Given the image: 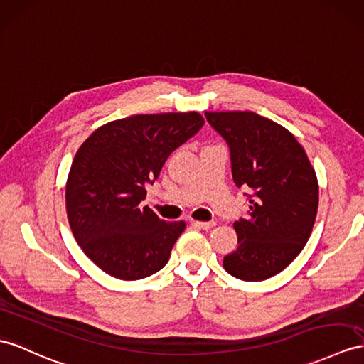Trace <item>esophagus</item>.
<instances>
[{"mask_svg":"<svg viewBox=\"0 0 364 364\" xmlns=\"http://www.w3.org/2000/svg\"><path fill=\"white\" fill-rule=\"evenodd\" d=\"M194 225H198L199 228H203V230H210V228L216 225V223H215V220H210V223H200V220H196Z\"/></svg>","mask_w":364,"mask_h":364,"instance_id":"obj_1","label":"esophagus"}]
</instances>
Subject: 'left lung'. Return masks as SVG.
Listing matches in <instances>:
<instances>
[{
  "label": "left lung",
  "mask_w": 364,
  "mask_h": 364,
  "mask_svg": "<svg viewBox=\"0 0 364 364\" xmlns=\"http://www.w3.org/2000/svg\"><path fill=\"white\" fill-rule=\"evenodd\" d=\"M225 139L237 188H250L249 218L233 224L237 249L224 269L242 281L284 270L304 249L318 211V179L289 129L252 111L205 112Z\"/></svg>",
  "instance_id": "obj_1"
}]
</instances>
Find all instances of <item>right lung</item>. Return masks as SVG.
Instances as JSON below:
<instances>
[{
  "label": "right lung",
  "instance_id": "1",
  "mask_svg": "<svg viewBox=\"0 0 364 364\" xmlns=\"http://www.w3.org/2000/svg\"><path fill=\"white\" fill-rule=\"evenodd\" d=\"M203 123L196 111L136 114L105 123L78 148L66 182L68 220L80 249L105 273L136 281L170 259L187 224L165 223L141 200L168 156Z\"/></svg>",
  "mask_w": 364,
  "mask_h": 364
}]
</instances>
